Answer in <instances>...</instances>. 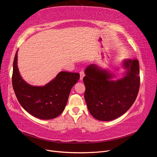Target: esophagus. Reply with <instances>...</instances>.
Masks as SVG:
<instances>
[{
  "label": "esophagus",
  "mask_w": 157,
  "mask_h": 157,
  "mask_svg": "<svg viewBox=\"0 0 157 157\" xmlns=\"http://www.w3.org/2000/svg\"><path fill=\"white\" fill-rule=\"evenodd\" d=\"M84 75H85V74H84V72L83 71H81L80 72V80H82V79H83V77H84Z\"/></svg>",
  "instance_id": "esophagus-1"
}]
</instances>
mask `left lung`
Returning a JSON list of instances; mask_svg holds the SVG:
<instances>
[{
  "label": "left lung",
  "mask_w": 157,
  "mask_h": 157,
  "mask_svg": "<svg viewBox=\"0 0 157 157\" xmlns=\"http://www.w3.org/2000/svg\"><path fill=\"white\" fill-rule=\"evenodd\" d=\"M124 77L111 80L115 75L96 64L85 69L84 98L88 111L96 119L110 121L122 116L133 105L138 94L140 77L137 59H125Z\"/></svg>",
  "instance_id": "1"
}]
</instances>
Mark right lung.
<instances>
[{
	"instance_id": "add662e5",
	"label": "right lung",
	"mask_w": 157,
	"mask_h": 157,
	"mask_svg": "<svg viewBox=\"0 0 157 157\" xmlns=\"http://www.w3.org/2000/svg\"><path fill=\"white\" fill-rule=\"evenodd\" d=\"M17 61V51L13 63L12 80L21 107L40 119L49 120L58 117L67 105L71 88L80 78L79 73L61 71L44 86H32L21 77Z\"/></svg>"
}]
</instances>
